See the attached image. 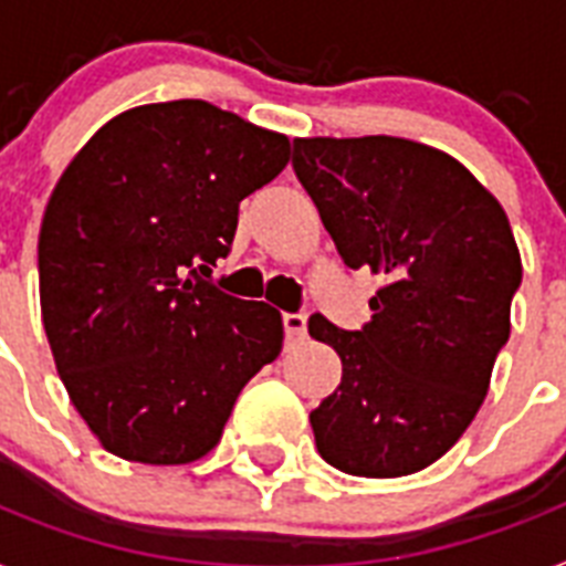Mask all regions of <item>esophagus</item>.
<instances>
[{
  "label": "esophagus",
  "mask_w": 566,
  "mask_h": 566,
  "mask_svg": "<svg viewBox=\"0 0 566 566\" xmlns=\"http://www.w3.org/2000/svg\"><path fill=\"white\" fill-rule=\"evenodd\" d=\"M282 323H284V334H287V339L305 337V331H307V316L305 314H284Z\"/></svg>",
  "instance_id": "1"
}]
</instances>
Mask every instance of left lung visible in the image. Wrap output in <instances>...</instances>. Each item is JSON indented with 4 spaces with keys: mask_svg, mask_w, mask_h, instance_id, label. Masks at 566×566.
<instances>
[{
    "mask_svg": "<svg viewBox=\"0 0 566 566\" xmlns=\"http://www.w3.org/2000/svg\"><path fill=\"white\" fill-rule=\"evenodd\" d=\"M293 171L346 268L387 279L363 331L307 323L343 360L311 412L316 450L355 476L416 474L474 421L512 331L523 264L506 211L453 156L398 136L293 139Z\"/></svg>",
    "mask_w": 566,
    "mask_h": 566,
    "instance_id": "1",
    "label": "left lung"
}]
</instances>
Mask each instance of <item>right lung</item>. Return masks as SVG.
<instances>
[{"label":"right lung","mask_w":566,"mask_h":566,"mask_svg":"<svg viewBox=\"0 0 566 566\" xmlns=\"http://www.w3.org/2000/svg\"><path fill=\"white\" fill-rule=\"evenodd\" d=\"M287 156L284 133L182 98L124 109L66 165L36 243L40 311L104 450L142 465L203 459L247 380L279 357L282 314L200 273Z\"/></svg>","instance_id":"obj_1"}]
</instances>
